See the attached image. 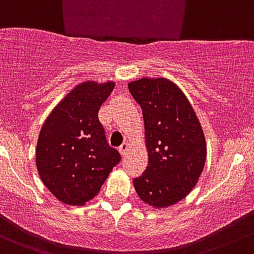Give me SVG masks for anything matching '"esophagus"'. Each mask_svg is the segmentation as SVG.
<instances>
[{"mask_svg": "<svg viewBox=\"0 0 254 254\" xmlns=\"http://www.w3.org/2000/svg\"><path fill=\"white\" fill-rule=\"evenodd\" d=\"M128 149H129V146L127 142H125V143H122L120 146V153L122 154V156H126V154L128 153Z\"/></svg>", "mask_w": 254, "mask_h": 254, "instance_id": "esophagus-1", "label": "esophagus"}]
</instances>
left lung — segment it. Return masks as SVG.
I'll return each mask as SVG.
<instances>
[{"mask_svg":"<svg viewBox=\"0 0 254 254\" xmlns=\"http://www.w3.org/2000/svg\"><path fill=\"white\" fill-rule=\"evenodd\" d=\"M141 106L148 166L133 186L142 201L166 208L186 197L201 177L207 156L206 138L194 110L182 89L167 78L128 83Z\"/></svg>","mask_w":254,"mask_h":254,"instance_id":"8db88e82","label":"left lung"}]
</instances>
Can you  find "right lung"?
Returning a JSON list of instances; mask_svg holds the SVG:
<instances>
[{"mask_svg": "<svg viewBox=\"0 0 254 254\" xmlns=\"http://www.w3.org/2000/svg\"><path fill=\"white\" fill-rule=\"evenodd\" d=\"M115 82L77 84L43 123L36 166L43 185L60 202L82 206L92 199L121 156L110 147L98 111Z\"/></svg>", "mask_w": 254, "mask_h": 254, "instance_id": "obj_1", "label": "right lung"}]
</instances>
